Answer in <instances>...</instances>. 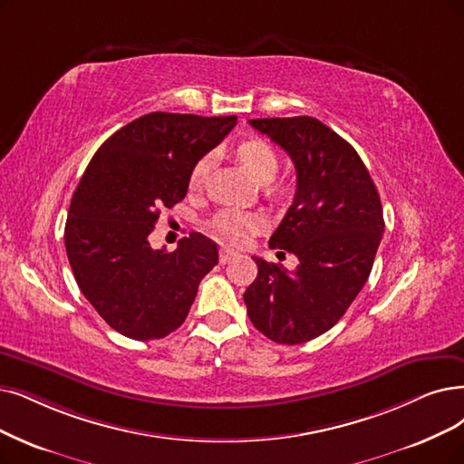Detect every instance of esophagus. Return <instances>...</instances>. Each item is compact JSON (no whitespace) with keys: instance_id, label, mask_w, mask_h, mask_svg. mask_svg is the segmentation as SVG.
<instances>
[{"instance_id":"obj_1","label":"esophagus","mask_w":464,"mask_h":464,"mask_svg":"<svg viewBox=\"0 0 464 464\" xmlns=\"http://www.w3.org/2000/svg\"><path fill=\"white\" fill-rule=\"evenodd\" d=\"M234 256H236V253H234L232 249L222 247V249H220V265H227V263H230Z\"/></svg>"}]
</instances>
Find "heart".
Returning <instances> with one entry per match:
<instances>
[{
  "mask_svg": "<svg viewBox=\"0 0 464 464\" xmlns=\"http://www.w3.org/2000/svg\"><path fill=\"white\" fill-rule=\"evenodd\" d=\"M236 156L244 163V168L256 179L258 182H268L274 179L280 168V158H277L274 148L263 140V139H246L236 146ZM209 156L201 158L190 173V187L199 188L203 182H206L208 171H209ZM263 227V217L255 211L246 209H222L218 211L211 220V232L222 239V242H228L232 246H244L247 239L258 232Z\"/></svg>",
  "mask_w": 464,
  "mask_h": 464,
  "instance_id": "heart-1",
  "label": "heart"
}]
</instances>
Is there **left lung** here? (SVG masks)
Segmentation results:
<instances>
[{
    "label": "left lung",
    "mask_w": 464,
    "mask_h": 464,
    "mask_svg": "<svg viewBox=\"0 0 464 464\" xmlns=\"http://www.w3.org/2000/svg\"><path fill=\"white\" fill-rule=\"evenodd\" d=\"M295 163L296 192L270 249L299 258L293 272L255 256L244 301L274 343L301 344L335 325L372 274L384 232L379 192L358 152L316 118L249 120Z\"/></svg>",
    "instance_id": "obj_1"
}]
</instances>
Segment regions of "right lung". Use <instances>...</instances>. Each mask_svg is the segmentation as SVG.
Returning <instances> with one entry per match:
<instances>
[{"label": "right lung", "instance_id": "add662e5", "mask_svg": "<svg viewBox=\"0 0 464 464\" xmlns=\"http://www.w3.org/2000/svg\"><path fill=\"white\" fill-rule=\"evenodd\" d=\"M236 121L152 112L121 127L91 158L72 196L64 246L85 299L121 335L168 337L218 263L217 244L198 232L171 253L152 249L148 236L161 209L184 199L192 168Z\"/></svg>", "mask_w": 464, "mask_h": 464}]
</instances>
